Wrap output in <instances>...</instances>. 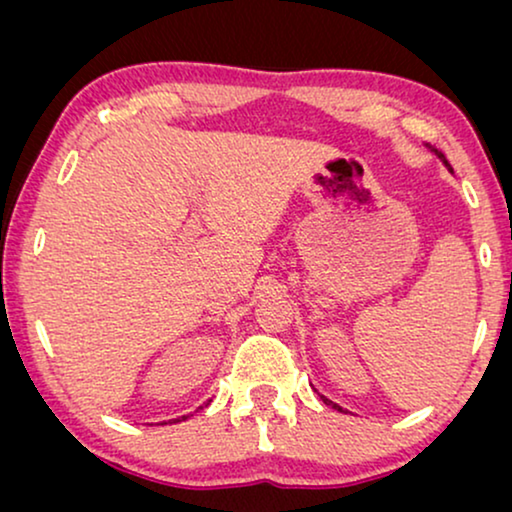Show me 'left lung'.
I'll use <instances>...</instances> for the list:
<instances>
[{"mask_svg": "<svg viewBox=\"0 0 512 512\" xmlns=\"http://www.w3.org/2000/svg\"><path fill=\"white\" fill-rule=\"evenodd\" d=\"M436 156H438L440 160H443V163H445V167H447V170H450V172H452V167H450V163H447V160H445V156H443V153H438V151H436ZM321 398H324V403H326V405H331V408H335V410H338V412H345V410H342V408H340V405H338V403L328 401V398H326V396H321Z\"/></svg>", "mask_w": 512, "mask_h": 512, "instance_id": "obj_1", "label": "left lung"}]
</instances>
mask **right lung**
Wrapping results in <instances>:
<instances>
[{"label": "right lung", "instance_id": "right-lung-1", "mask_svg": "<svg viewBox=\"0 0 512 512\" xmlns=\"http://www.w3.org/2000/svg\"><path fill=\"white\" fill-rule=\"evenodd\" d=\"M207 405V403H205ZM198 410H202V405ZM184 419H188V415H184V417H179V419H170V424H177V422H184ZM163 424H167V422H163Z\"/></svg>", "mask_w": 512, "mask_h": 512}]
</instances>
